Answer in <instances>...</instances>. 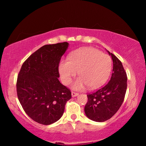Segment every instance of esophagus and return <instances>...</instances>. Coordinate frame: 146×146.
Returning <instances> with one entry per match:
<instances>
[{"label": "esophagus", "instance_id": "34e87169", "mask_svg": "<svg viewBox=\"0 0 146 146\" xmlns=\"http://www.w3.org/2000/svg\"><path fill=\"white\" fill-rule=\"evenodd\" d=\"M78 93L73 92V91H72V92H71V96H72L73 97H76V96H78Z\"/></svg>", "mask_w": 146, "mask_h": 146}]
</instances>
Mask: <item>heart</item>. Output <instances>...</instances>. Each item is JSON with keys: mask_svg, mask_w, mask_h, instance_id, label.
Here are the masks:
<instances>
[{"mask_svg": "<svg viewBox=\"0 0 146 146\" xmlns=\"http://www.w3.org/2000/svg\"><path fill=\"white\" fill-rule=\"evenodd\" d=\"M111 59L98 49L88 47L71 53L68 60H61L58 65L60 79L68 85L78 73L79 78L72 84L75 90H81L87 86L95 90L102 86L110 75Z\"/></svg>", "mask_w": 146, "mask_h": 146, "instance_id": "heart-1", "label": "heart"}]
</instances>
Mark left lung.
<instances>
[{
	"mask_svg": "<svg viewBox=\"0 0 146 146\" xmlns=\"http://www.w3.org/2000/svg\"><path fill=\"white\" fill-rule=\"evenodd\" d=\"M113 67L110 80L104 87L88 95V102L84 108L86 115L95 122L108 120L119 110L123 102L127 90V75L122 64L110 51Z\"/></svg>",
	"mask_w": 146,
	"mask_h": 146,
	"instance_id": "left-lung-1",
	"label": "left lung"
}]
</instances>
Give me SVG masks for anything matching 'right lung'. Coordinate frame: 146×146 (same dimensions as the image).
<instances>
[{"label":"right lung","instance_id":"right-lung-1","mask_svg":"<svg viewBox=\"0 0 146 146\" xmlns=\"http://www.w3.org/2000/svg\"><path fill=\"white\" fill-rule=\"evenodd\" d=\"M69 43L48 44L36 50L23 63L17 82L20 103L32 120L49 125L62 116L71 98L70 90L58 78V65Z\"/></svg>","mask_w":146,"mask_h":146}]
</instances>
